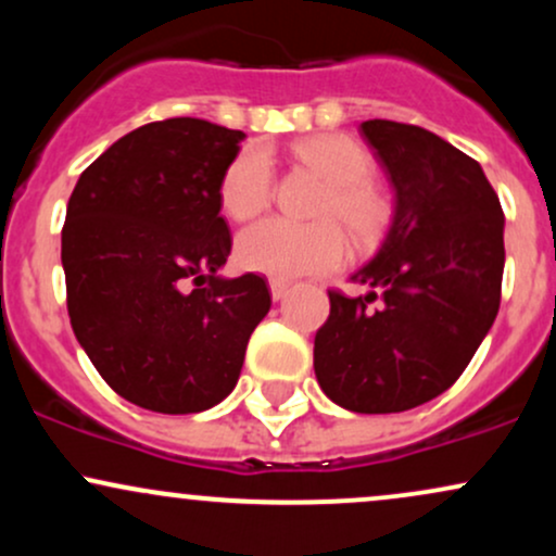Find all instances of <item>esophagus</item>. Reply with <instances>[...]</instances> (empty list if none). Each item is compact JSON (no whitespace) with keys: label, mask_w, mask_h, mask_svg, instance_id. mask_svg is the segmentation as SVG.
I'll use <instances>...</instances> for the list:
<instances>
[{"label":"esophagus","mask_w":556,"mask_h":556,"mask_svg":"<svg viewBox=\"0 0 556 556\" xmlns=\"http://www.w3.org/2000/svg\"><path fill=\"white\" fill-rule=\"evenodd\" d=\"M269 290H271V298H274V300H282V298L287 295V292H290V285H287L285 279H271Z\"/></svg>","instance_id":"obj_1"}]
</instances>
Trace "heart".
Wrapping results in <instances>:
<instances>
[{
  "label": "heart",
  "mask_w": 556,
  "mask_h": 556,
  "mask_svg": "<svg viewBox=\"0 0 556 556\" xmlns=\"http://www.w3.org/2000/svg\"><path fill=\"white\" fill-rule=\"evenodd\" d=\"M300 162L314 167L329 180L318 203V222H298L271 216L242 229L238 238V261L242 269L266 274L274 279H295L305 274L337 269L348 256L350 229L361 245L384 232L392 216L389 198L374 177V159L348 136H314L295 143ZM274 195V159L264 143H251L222 172L219 203L238 222L266 212Z\"/></svg>",
  "instance_id": "1"
}]
</instances>
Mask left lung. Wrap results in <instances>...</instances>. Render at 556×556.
I'll return each mask as SVG.
<instances>
[{
	"label": "left lung",
	"instance_id": "obj_1",
	"mask_svg": "<svg viewBox=\"0 0 556 556\" xmlns=\"http://www.w3.org/2000/svg\"><path fill=\"white\" fill-rule=\"evenodd\" d=\"M394 185L376 258L353 274L358 298L329 290L314 368L353 413H402L460 379L500 311L504 214L481 164L418 125H361Z\"/></svg>",
	"mask_w": 556,
	"mask_h": 556
}]
</instances>
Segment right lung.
<instances>
[{
    "instance_id": "right-lung-1",
    "label": "right lung",
    "mask_w": 556,
    "mask_h": 556,
    "mask_svg": "<svg viewBox=\"0 0 556 556\" xmlns=\"http://www.w3.org/2000/svg\"><path fill=\"white\" fill-rule=\"evenodd\" d=\"M242 130L195 117L149 123L80 175L62 227L67 314L119 397L167 416L232 392L271 292L258 274L219 277L232 235L222 172Z\"/></svg>"
}]
</instances>
